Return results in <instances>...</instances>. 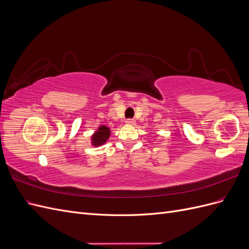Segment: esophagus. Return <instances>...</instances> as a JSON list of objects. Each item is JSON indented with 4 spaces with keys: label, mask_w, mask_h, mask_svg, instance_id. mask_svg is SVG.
<instances>
[{
    "label": "esophagus",
    "mask_w": 249,
    "mask_h": 249,
    "mask_svg": "<svg viewBox=\"0 0 249 249\" xmlns=\"http://www.w3.org/2000/svg\"><path fill=\"white\" fill-rule=\"evenodd\" d=\"M125 124H129V125H134L135 124H136V122H135L134 119H131V118H130V119H126V120H125Z\"/></svg>",
    "instance_id": "obj_1"
}]
</instances>
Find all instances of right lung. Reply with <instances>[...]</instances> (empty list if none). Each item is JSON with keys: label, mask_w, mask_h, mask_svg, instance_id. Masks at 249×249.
Listing matches in <instances>:
<instances>
[{"label": "right lung", "mask_w": 249, "mask_h": 249, "mask_svg": "<svg viewBox=\"0 0 249 249\" xmlns=\"http://www.w3.org/2000/svg\"><path fill=\"white\" fill-rule=\"evenodd\" d=\"M110 129L106 125H100L97 130L93 133L91 136V145L101 146L107 142L110 137Z\"/></svg>", "instance_id": "obj_1"}]
</instances>
